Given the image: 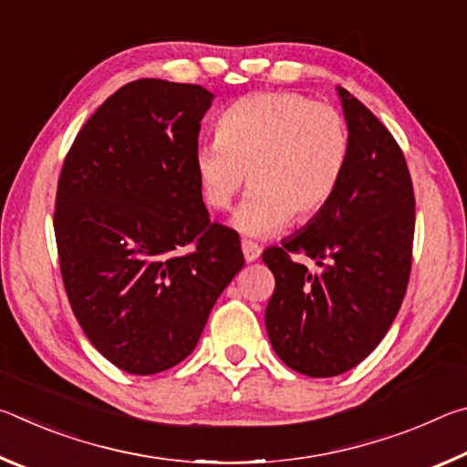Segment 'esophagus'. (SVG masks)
Segmentation results:
<instances>
[{
  "label": "esophagus",
  "mask_w": 467,
  "mask_h": 467,
  "mask_svg": "<svg viewBox=\"0 0 467 467\" xmlns=\"http://www.w3.org/2000/svg\"><path fill=\"white\" fill-rule=\"evenodd\" d=\"M241 247H243V255H244V262H255V259H259V255H262V249L257 247L255 243H251V241H243L241 243Z\"/></svg>",
  "instance_id": "obj_1"
}]
</instances>
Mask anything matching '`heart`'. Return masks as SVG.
<instances>
[{"label": "heart", "mask_w": 467, "mask_h": 467, "mask_svg": "<svg viewBox=\"0 0 467 467\" xmlns=\"http://www.w3.org/2000/svg\"><path fill=\"white\" fill-rule=\"evenodd\" d=\"M216 138L193 154L197 187L208 208L223 212L247 179L251 192L231 223L251 239H267L290 218L303 223L326 208L350 154L344 115L298 92L239 99L220 117Z\"/></svg>", "instance_id": "b5f03b06"}]
</instances>
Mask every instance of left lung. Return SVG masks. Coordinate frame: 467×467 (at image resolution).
I'll return each instance as SVG.
<instances>
[{
    "mask_svg": "<svg viewBox=\"0 0 467 467\" xmlns=\"http://www.w3.org/2000/svg\"><path fill=\"white\" fill-rule=\"evenodd\" d=\"M350 154L329 203L282 247L264 251L275 288L265 329L282 362L306 377H336L365 360L404 300L414 241V189L385 125L339 88ZM316 259L321 273L292 263Z\"/></svg>",
    "mask_w": 467,
    "mask_h": 467,
    "instance_id": "8db88e82",
    "label": "left lung"
}]
</instances>
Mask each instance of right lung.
<instances>
[{
    "label": "right lung",
    "mask_w": 467,
    "mask_h": 467,
    "mask_svg": "<svg viewBox=\"0 0 467 467\" xmlns=\"http://www.w3.org/2000/svg\"><path fill=\"white\" fill-rule=\"evenodd\" d=\"M212 100L197 84H125L63 162L53 218L63 286L86 337L125 373L185 360L244 265L239 234L210 223L193 171Z\"/></svg>",
    "instance_id": "1"
}]
</instances>
